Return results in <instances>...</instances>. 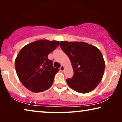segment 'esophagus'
<instances>
[{
	"label": "esophagus",
	"mask_w": 122,
	"mask_h": 122,
	"mask_svg": "<svg viewBox=\"0 0 122 122\" xmlns=\"http://www.w3.org/2000/svg\"><path fill=\"white\" fill-rule=\"evenodd\" d=\"M60 70H61V71H64V66H61V68H60Z\"/></svg>",
	"instance_id": "obj_1"
}]
</instances>
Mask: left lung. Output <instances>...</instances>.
<instances>
[{
  "instance_id": "1",
  "label": "left lung",
  "mask_w": 122,
  "mask_h": 122,
  "mask_svg": "<svg viewBox=\"0 0 122 122\" xmlns=\"http://www.w3.org/2000/svg\"><path fill=\"white\" fill-rule=\"evenodd\" d=\"M61 49L71 60L74 75L66 80L70 88L81 93L94 90L104 75L105 61L101 51L83 41H61Z\"/></svg>"
}]
</instances>
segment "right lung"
Instances as JSON below:
<instances>
[{
  "label": "right lung",
  "mask_w": 122,
  "mask_h": 122,
  "mask_svg": "<svg viewBox=\"0 0 122 122\" xmlns=\"http://www.w3.org/2000/svg\"><path fill=\"white\" fill-rule=\"evenodd\" d=\"M59 43L56 41L38 40L25 46L18 53L15 60L16 74L29 91L41 92L51 86L59 69L53 67L48 56Z\"/></svg>",
  "instance_id": "obj_1"
}]
</instances>
